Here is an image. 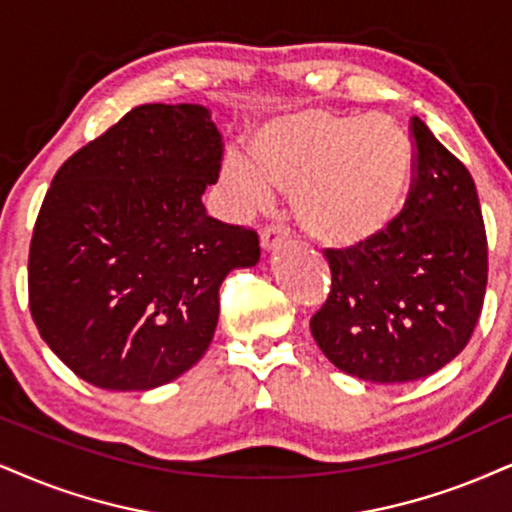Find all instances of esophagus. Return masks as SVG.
<instances>
[{
  "mask_svg": "<svg viewBox=\"0 0 512 512\" xmlns=\"http://www.w3.org/2000/svg\"><path fill=\"white\" fill-rule=\"evenodd\" d=\"M287 239H289V227L285 223H280V220H275V223L266 225V227H263V232H261L263 251H273L275 246L287 242Z\"/></svg>",
  "mask_w": 512,
  "mask_h": 512,
  "instance_id": "34e87169",
  "label": "esophagus"
}]
</instances>
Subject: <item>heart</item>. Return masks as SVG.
I'll return each mask as SVG.
<instances>
[{"mask_svg":"<svg viewBox=\"0 0 512 512\" xmlns=\"http://www.w3.org/2000/svg\"><path fill=\"white\" fill-rule=\"evenodd\" d=\"M256 166L230 154L223 175L237 206L261 211L270 185L292 192L299 223L320 242L358 246L380 237L401 213L413 149L387 116L327 109L287 113L251 142Z\"/></svg>","mask_w":512,"mask_h":512,"instance_id":"obj_1","label":"heart"}]
</instances>
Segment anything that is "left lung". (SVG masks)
Here are the masks:
<instances>
[{"label":"left lung","instance_id":"8db88e82","mask_svg":"<svg viewBox=\"0 0 512 512\" xmlns=\"http://www.w3.org/2000/svg\"><path fill=\"white\" fill-rule=\"evenodd\" d=\"M413 182L380 237L325 249L327 301L311 318L320 351L346 375L396 384L432 375L465 349L487 292V232L468 168L420 118Z\"/></svg>","mask_w":512,"mask_h":512}]
</instances>
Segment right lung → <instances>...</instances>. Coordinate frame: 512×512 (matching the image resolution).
<instances>
[{
    "mask_svg": "<svg viewBox=\"0 0 512 512\" xmlns=\"http://www.w3.org/2000/svg\"><path fill=\"white\" fill-rule=\"evenodd\" d=\"M220 159L206 106L144 104L54 175L30 242V313L85 382L147 391L206 353L220 285L261 258L254 230L201 201Z\"/></svg>",
    "mask_w": 512,
    "mask_h": 512,
    "instance_id": "obj_1",
    "label": "right lung"
}]
</instances>
